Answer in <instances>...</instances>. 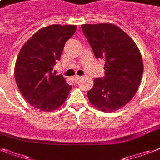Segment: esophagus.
<instances>
[{
	"label": "esophagus",
	"instance_id": "obj_1",
	"mask_svg": "<svg viewBox=\"0 0 160 160\" xmlns=\"http://www.w3.org/2000/svg\"><path fill=\"white\" fill-rule=\"evenodd\" d=\"M81 77H82V76H75L73 77V80H75V81H77V80H80V79H81Z\"/></svg>",
	"mask_w": 160,
	"mask_h": 160
}]
</instances>
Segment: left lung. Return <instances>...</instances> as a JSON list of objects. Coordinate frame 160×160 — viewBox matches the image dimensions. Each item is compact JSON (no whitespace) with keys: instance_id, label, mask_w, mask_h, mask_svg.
<instances>
[{"instance_id":"8db88e82","label":"left lung","mask_w":160,"mask_h":160,"mask_svg":"<svg viewBox=\"0 0 160 160\" xmlns=\"http://www.w3.org/2000/svg\"><path fill=\"white\" fill-rule=\"evenodd\" d=\"M81 28L97 59L105 61V76L94 80L87 92L92 105L102 111L125 106L138 91L143 74L140 51L132 39L114 24H84Z\"/></svg>"}]
</instances>
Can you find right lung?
Masks as SVG:
<instances>
[{
  "mask_svg": "<svg viewBox=\"0 0 160 160\" xmlns=\"http://www.w3.org/2000/svg\"><path fill=\"white\" fill-rule=\"evenodd\" d=\"M75 25L54 24L41 28L22 46L14 68L15 80L32 107L47 112L61 107L72 85L53 68L59 61L66 42L76 32Z\"/></svg>",
  "mask_w": 160,
  "mask_h": 160,
  "instance_id": "right-lung-1",
  "label": "right lung"
}]
</instances>
